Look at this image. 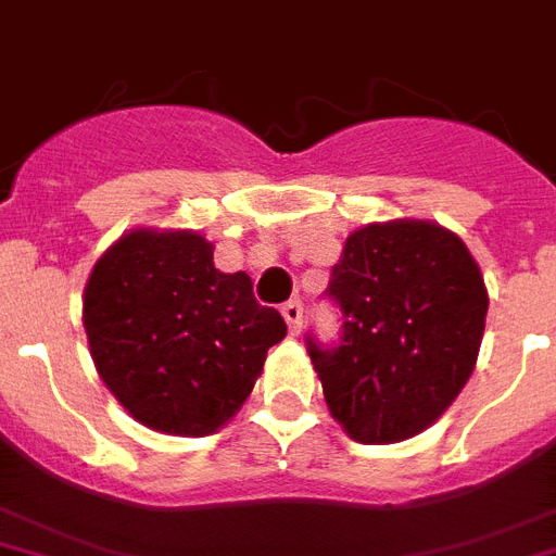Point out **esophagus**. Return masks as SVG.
I'll list each match as a JSON object with an SVG mask.
<instances>
[{"label":"esophagus","instance_id":"esophagus-1","mask_svg":"<svg viewBox=\"0 0 556 556\" xmlns=\"http://www.w3.org/2000/svg\"><path fill=\"white\" fill-rule=\"evenodd\" d=\"M283 312V320H287L289 332L298 334L301 332V324H304V304L301 301H287V304L281 306Z\"/></svg>","mask_w":556,"mask_h":556}]
</instances>
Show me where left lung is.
Returning <instances> with one entry per match:
<instances>
[{
	"instance_id": "obj_1",
	"label": "left lung",
	"mask_w": 556,
	"mask_h": 556,
	"mask_svg": "<svg viewBox=\"0 0 556 556\" xmlns=\"http://www.w3.org/2000/svg\"><path fill=\"white\" fill-rule=\"evenodd\" d=\"M327 295L338 346L306 334L332 417L357 443L415 438L466 387L489 292L460 238L432 222L366 224L346 238Z\"/></svg>"
}]
</instances>
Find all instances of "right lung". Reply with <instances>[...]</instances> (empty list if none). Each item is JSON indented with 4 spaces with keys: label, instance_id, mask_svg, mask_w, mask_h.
Returning <instances> with one entry per match:
<instances>
[{
    "label": "right lung",
    "instance_id": "add662e5",
    "mask_svg": "<svg viewBox=\"0 0 556 556\" xmlns=\"http://www.w3.org/2000/svg\"><path fill=\"white\" fill-rule=\"evenodd\" d=\"M85 332L96 369L139 424L204 438L250 397L287 324L255 301L250 275L215 269L204 236L132 229L87 278Z\"/></svg>",
    "mask_w": 556,
    "mask_h": 556
}]
</instances>
